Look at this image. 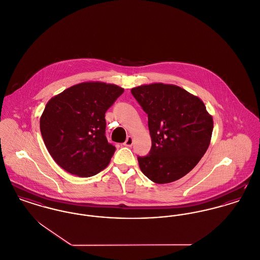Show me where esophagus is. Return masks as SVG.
<instances>
[{
	"mask_svg": "<svg viewBox=\"0 0 260 260\" xmlns=\"http://www.w3.org/2000/svg\"><path fill=\"white\" fill-rule=\"evenodd\" d=\"M133 143H134L133 138L132 137H127V138L125 139V141L123 142V145L126 146V147H131L133 145Z\"/></svg>",
	"mask_w": 260,
	"mask_h": 260,
	"instance_id": "34e87169",
	"label": "esophagus"
}]
</instances>
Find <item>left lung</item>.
I'll use <instances>...</instances> for the list:
<instances>
[{"instance_id":"8db88e82","label":"left lung","mask_w":260,"mask_h":260,"mask_svg":"<svg viewBox=\"0 0 260 260\" xmlns=\"http://www.w3.org/2000/svg\"><path fill=\"white\" fill-rule=\"evenodd\" d=\"M132 94L147 114L151 149L138 156L141 172L156 183H172L194 168L206 152L213 119L203 102L183 88L141 85Z\"/></svg>"}]
</instances>
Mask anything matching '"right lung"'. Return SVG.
Returning a JSON list of instances; mask_svg holds the SVG:
<instances>
[{
  "instance_id": "obj_1",
  "label": "right lung",
  "mask_w": 260,
  "mask_h": 260,
  "mask_svg": "<svg viewBox=\"0 0 260 260\" xmlns=\"http://www.w3.org/2000/svg\"><path fill=\"white\" fill-rule=\"evenodd\" d=\"M123 89L103 82H83L53 97L40 119V131L55 162L78 177L106 168L116 147L106 138L105 113Z\"/></svg>"
}]
</instances>
